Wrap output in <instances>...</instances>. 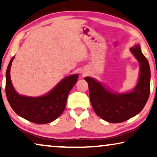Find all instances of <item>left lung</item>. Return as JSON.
Listing matches in <instances>:
<instances>
[{"instance_id":"1","label":"left lung","mask_w":157,"mask_h":157,"mask_svg":"<svg viewBox=\"0 0 157 157\" xmlns=\"http://www.w3.org/2000/svg\"><path fill=\"white\" fill-rule=\"evenodd\" d=\"M130 50L140 65L139 81L132 92L111 93L94 78H84L89 84L90 101L94 111L102 119L110 123H121L138 114L149 96L151 72L149 62L139 44Z\"/></svg>"}]
</instances>
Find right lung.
I'll use <instances>...</instances> for the list:
<instances>
[{
	"mask_svg": "<svg viewBox=\"0 0 157 157\" xmlns=\"http://www.w3.org/2000/svg\"><path fill=\"white\" fill-rule=\"evenodd\" d=\"M14 56L6 70V94L15 112L28 121L44 124L54 121L65 109L68 95L78 80V74L64 78L51 91L40 97L21 96L15 91L10 80V70Z\"/></svg>",
	"mask_w": 157,
	"mask_h": 157,
	"instance_id": "1",
	"label": "right lung"
}]
</instances>
